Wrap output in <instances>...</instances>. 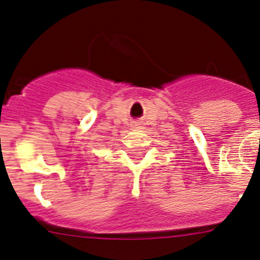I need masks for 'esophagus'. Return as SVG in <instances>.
Instances as JSON below:
<instances>
[{
  "label": "esophagus",
  "instance_id": "obj_1",
  "mask_svg": "<svg viewBox=\"0 0 260 260\" xmlns=\"http://www.w3.org/2000/svg\"><path fill=\"white\" fill-rule=\"evenodd\" d=\"M141 124H143V122H141L140 120H136V121H134L133 124H131V126H133L134 129H140Z\"/></svg>",
  "mask_w": 260,
  "mask_h": 260
}]
</instances>
